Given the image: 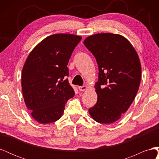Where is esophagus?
Masks as SVG:
<instances>
[{
    "label": "esophagus",
    "instance_id": "esophagus-1",
    "mask_svg": "<svg viewBox=\"0 0 159 159\" xmlns=\"http://www.w3.org/2000/svg\"><path fill=\"white\" fill-rule=\"evenodd\" d=\"M88 89V87L87 85H84V86H79L78 87V89L80 91H85L87 90Z\"/></svg>",
    "mask_w": 159,
    "mask_h": 159
}]
</instances>
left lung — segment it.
Masks as SVG:
<instances>
[{
    "label": "left lung",
    "mask_w": 159,
    "mask_h": 159,
    "mask_svg": "<svg viewBox=\"0 0 159 159\" xmlns=\"http://www.w3.org/2000/svg\"><path fill=\"white\" fill-rule=\"evenodd\" d=\"M84 44L99 68L94 86L98 100L89 113L98 123H113L121 119L135 98L141 79L140 60L130 42L117 34H95L86 38Z\"/></svg>",
    "instance_id": "left-lung-1"
}]
</instances>
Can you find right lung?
Returning <instances> with one entry per match:
<instances>
[{
	"label": "right lung",
	"mask_w": 159,
	"mask_h": 159,
	"mask_svg": "<svg viewBox=\"0 0 159 159\" xmlns=\"http://www.w3.org/2000/svg\"><path fill=\"white\" fill-rule=\"evenodd\" d=\"M80 36L56 34L42 40L30 52L23 66L21 85L25 103L32 117L40 124L58 120L74 90L66 76L67 65Z\"/></svg>",
	"instance_id": "add662e5"
}]
</instances>
